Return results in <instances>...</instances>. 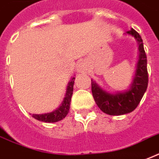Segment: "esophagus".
<instances>
[{
    "label": "esophagus",
    "mask_w": 159,
    "mask_h": 159,
    "mask_svg": "<svg viewBox=\"0 0 159 159\" xmlns=\"http://www.w3.org/2000/svg\"><path fill=\"white\" fill-rule=\"evenodd\" d=\"M88 70V66L84 61H81L77 66V71L78 72H86Z\"/></svg>",
    "instance_id": "1"
}]
</instances>
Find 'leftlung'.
Masks as SVG:
<instances>
[{
  "mask_svg": "<svg viewBox=\"0 0 159 159\" xmlns=\"http://www.w3.org/2000/svg\"><path fill=\"white\" fill-rule=\"evenodd\" d=\"M133 36L139 42V61L133 82L130 88L124 92L110 93L92 80V93L98 107L104 113L118 116L133 112L139 104L146 92L148 83L147 69V56L145 53L141 36L134 29L126 32Z\"/></svg>",
  "mask_w": 159,
  "mask_h": 159,
  "instance_id": "8db88e82",
  "label": "left lung"
}]
</instances>
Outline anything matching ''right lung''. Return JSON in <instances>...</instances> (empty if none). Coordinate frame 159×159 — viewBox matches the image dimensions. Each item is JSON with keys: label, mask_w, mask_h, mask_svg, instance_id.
<instances>
[{"label": "right lung", "mask_w": 159, "mask_h": 159, "mask_svg": "<svg viewBox=\"0 0 159 159\" xmlns=\"http://www.w3.org/2000/svg\"><path fill=\"white\" fill-rule=\"evenodd\" d=\"M75 77H72L71 81L68 82L66 93L63 102H61L59 107L54 110L53 112L44 113V114H32V117L35 119L44 122V123H56L58 121L62 120L66 117L69 112L70 104H71V98L72 93H73V85H74Z\"/></svg>", "instance_id": "obj_1"}]
</instances>
